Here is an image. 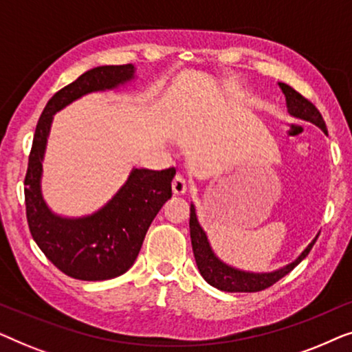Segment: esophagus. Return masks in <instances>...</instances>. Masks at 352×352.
Here are the masks:
<instances>
[{"label": "esophagus", "instance_id": "1", "mask_svg": "<svg viewBox=\"0 0 352 352\" xmlns=\"http://www.w3.org/2000/svg\"><path fill=\"white\" fill-rule=\"evenodd\" d=\"M171 187H173V194L175 195H184L187 190V182L181 175H176L175 179L171 182Z\"/></svg>", "mask_w": 352, "mask_h": 352}]
</instances>
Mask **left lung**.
I'll return each instance as SVG.
<instances>
[{
    "instance_id": "1",
    "label": "left lung",
    "mask_w": 352,
    "mask_h": 352,
    "mask_svg": "<svg viewBox=\"0 0 352 352\" xmlns=\"http://www.w3.org/2000/svg\"><path fill=\"white\" fill-rule=\"evenodd\" d=\"M282 93L285 94L287 99V109L288 113L293 117L306 120L319 126L322 131L327 134V126L324 118L314 104L309 99H306L305 96H301L298 91H295L292 86L285 83H278ZM189 228H190V240H192V250H194V256L197 267L201 274V277L205 278L210 285L223 292H237V293H253V292H261L264 288H269L274 283L280 280L282 277H285L288 272H292L307 254H309L311 248L314 247L317 237L307 245L305 252L298 256L295 261L287 264L285 267L278 269L274 272L266 274H254V272H245L239 271V269L230 267L228 264L221 261V259L213 253V250L210 247L208 239H206L205 230L201 229V226L197 221L195 214V206L190 205V219H189Z\"/></svg>"
}]
</instances>
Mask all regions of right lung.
<instances>
[{"label": "right lung", "mask_w": 352, "mask_h": 352, "mask_svg": "<svg viewBox=\"0 0 352 352\" xmlns=\"http://www.w3.org/2000/svg\"><path fill=\"white\" fill-rule=\"evenodd\" d=\"M134 78V65H102L80 75L47 100L38 120L25 175V208L32 237L54 266L78 280H109L136 261L148 226L171 199L175 168H134L122 189L99 211L83 218H62L41 195L43 157L52 115L81 96L113 89Z\"/></svg>", "instance_id": "1"}]
</instances>
